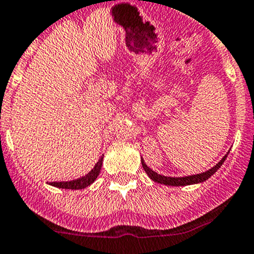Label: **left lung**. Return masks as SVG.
<instances>
[{
	"mask_svg": "<svg viewBox=\"0 0 254 254\" xmlns=\"http://www.w3.org/2000/svg\"><path fill=\"white\" fill-rule=\"evenodd\" d=\"M228 154H229V152L225 154L221 160H220L219 164H216L212 169L207 170L206 173H200V174H197V175L183 176V178H171V176L161 175V174H157L156 171H153L152 169H149V167L145 165V162L143 158L140 160V162H142V166H143V169H144L145 173H147V175H148L149 178L153 180V182L160 183V184H164V185H169V187H185V185L199 184V183H203V182H206L207 179H209V178H211V176H212L213 174H215L216 171H217V170L222 166L224 161L226 160V157H228Z\"/></svg>",
	"mask_w": 254,
	"mask_h": 254,
	"instance_id": "obj_1",
	"label": "left lung"
}]
</instances>
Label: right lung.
<instances>
[{"label": "right lung", "instance_id": "1", "mask_svg": "<svg viewBox=\"0 0 254 254\" xmlns=\"http://www.w3.org/2000/svg\"><path fill=\"white\" fill-rule=\"evenodd\" d=\"M103 164V156L98 160L94 167L90 170L89 173L87 175L81 176L79 179H75L71 180V182H54V183H50V185L52 187H56V188H61V189H84L87 187H89L90 184H93L94 180L97 179V176L100 175L101 173V167H102Z\"/></svg>", "mask_w": 254, "mask_h": 254}]
</instances>
